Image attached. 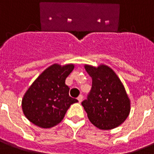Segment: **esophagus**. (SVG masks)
<instances>
[{
	"mask_svg": "<svg viewBox=\"0 0 154 154\" xmlns=\"http://www.w3.org/2000/svg\"><path fill=\"white\" fill-rule=\"evenodd\" d=\"M82 100H83V97H82L81 95H80L79 97H77V100H78V102H79V103H81Z\"/></svg>",
	"mask_w": 154,
	"mask_h": 154,
	"instance_id": "1",
	"label": "esophagus"
}]
</instances>
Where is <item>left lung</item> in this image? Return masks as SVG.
<instances>
[{"instance_id":"1","label":"left lung","mask_w":154,"mask_h":154,"mask_svg":"<svg viewBox=\"0 0 154 154\" xmlns=\"http://www.w3.org/2000/svg\"><path fill=\"white\" fill-rule=\"evenodd\" d=\"M92 77V88L81 103L90 122L100 130H112L122 124L131 112V100L122 81L106 65H85Z\"/></svg>"}]
</instances>
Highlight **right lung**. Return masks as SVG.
<instances>
[{
  "mask_svg": "<svg viewBox=\"0 0 154 154\" xmlns=\"http://www.w3.org/2000/svg\"><path fill=\"white\" fill-rule=\"evenodd\" d=\"M73 69V64H53L36 78L22 99L23 112L30 122L42 128L54 127L71 104L78 102L69 97L65 83Z\"/></svg>",
  "mask_w": 154,
  "mask_h": 154,
  "instance_id": "1",
  "label": "right lung"
}]
</instances>
